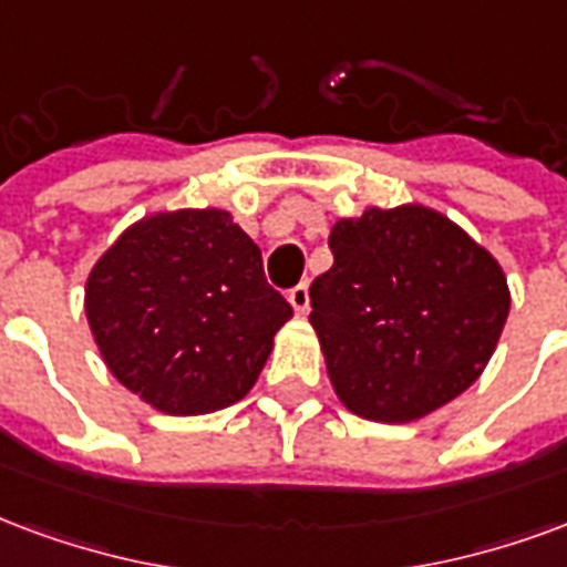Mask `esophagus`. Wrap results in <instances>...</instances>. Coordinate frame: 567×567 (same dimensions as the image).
<instances>
[{"label":"esophagus","instance_id":"1","mask_svg":"<svg viewBox=\"0 0 567 567\" xmlns=\"http://www.w3.org/2000/svg\"><path fill=\"white\" fill-rule=\"evenodd\" d=\"M288 303L295 306L297 316H306V312H309V285H295V288L288 291Z\"/></svg>","mask_w":567,"mask_h":567}]
</instances>
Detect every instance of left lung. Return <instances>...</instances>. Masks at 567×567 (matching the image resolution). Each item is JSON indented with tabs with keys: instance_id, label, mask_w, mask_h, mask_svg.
Wrapping results in <instances>:
<instances>
[{
	"instance_id": "left-lung-1",
	"label": "left lung",
	"mask_w": 567,
	"mask_h": 567,
	"mask_svg": "<svg viewBox=\"0 0 567 567\" xmlns=\"http://www.w3.org/2000/svg\"><path fill=\"white\" fill-rule=\"evenodd\" d=\"M327 243L333 267L309 288V324L351 412L421 421L475 384L511 309L484 246L421 204L339 219Z\"/></svg>"
}]
</instances>
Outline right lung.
<instances>
[{
  "mask_svg": "<svg viewBox=\"0 0 567 567\" xmlns=\"http://www.w3.org/2000/svg\"><path fill=\"white\" fill-rule=\"evenodd\" d=\"M113 379L165 414L240 402L295 316L228 209H171L125 228L83 297Z\"/></svg>",
  "mask_w": 567,
  "mask_h": 567,
  "instance_id": "add662e5",
  "label": "right lung"
}]
</instances>
